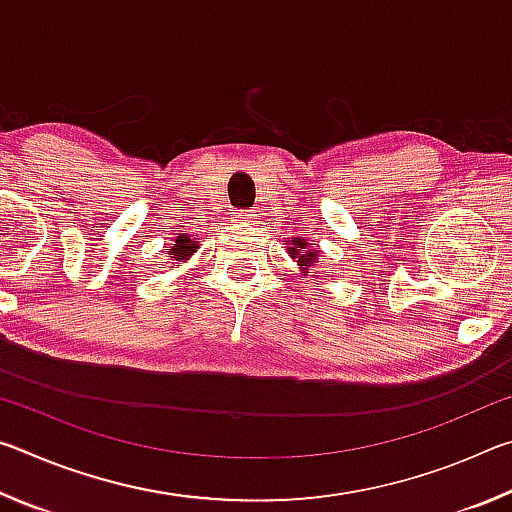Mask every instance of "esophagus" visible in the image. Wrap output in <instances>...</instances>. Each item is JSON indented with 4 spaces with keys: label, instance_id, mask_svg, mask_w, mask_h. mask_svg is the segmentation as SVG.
Instances as JSON below:
<instances>
[{
    "label": "esophagus",
    "instance_id": "34e87169",
    "mask_svg": "<svg viewBox=\"0 0 512 512\" xmlns=\"http://www.w3.org/2000/svg\"><path fill=\"white\" fill-rule=\"evenodd\" d=\"M255 219H257L255 210H248V212H235V221H237V223L250 225V223H255Z\"/></svg>",
    "mask_w": 512,
    "mask_h": 512
}]
</instances>
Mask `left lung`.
Returning a JSON list of instances; mask_svg holds the SVG:
<instances>
[{
    "instance_id": "obj_1",
    "label": "left lung",
    "mask_w": 512,
    "mask_h": 512,
    "mask_svg": "<svg viewBox=\"0 0 512 512\" xmlns=\"http://www.w3.org/2000/svg\"><path fill=\"white\" fill-rule=\"evenodd\" d=\"M287 253L291 255V259H296L302 273H309V268H314L320 259V250H314V246L305 237H291L287 244Z\"/></svg>"
}]
</instances>
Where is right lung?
<instances>
[{"mask_svg": "<svg viewBox=\"0 0 512 512\" xmlns=\"http://www.w3.org/2000/svg\"><path fill=\"white\" fill-rule=\"evenodd\" d=\"M196 248H198V241H194L192 237L183 232V235H178L176 239H173V244L167 248V255L171 257V262H176V266H178V262H187V259L196 253Z\"/></svg>", "mask_w": 512, "mask_h": 512, "instance_id": "add662e5", "label": "right lung"}]
</instances>
